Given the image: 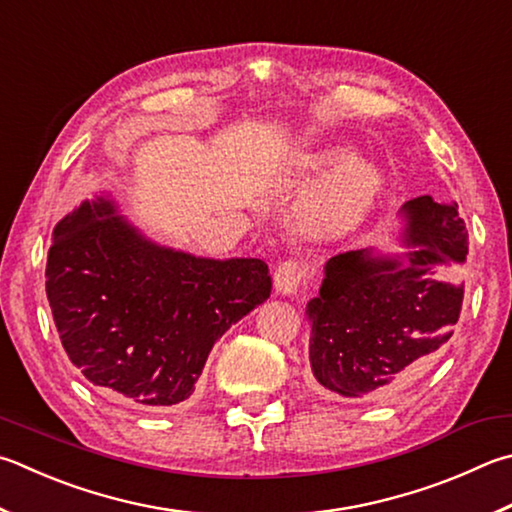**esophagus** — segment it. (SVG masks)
Instances as JSON below:
<instances>
[{
    "label": "esophagus",
    "instance_id": "esophagus-1",
    "mask_svg": "<svg viewBox=\"0 0 512 512\" xmlns=\"http://www.w3.org/2000/svg\"><path fill=\"white\" fill-rule=\"evenodd\" d=\"M306 277H309V266L300 259H286L275 271V291L282 295H293L300 291Z\"/></svg>",
    "mask_w": 512,
    "mask_h": 512
}]
</instances>
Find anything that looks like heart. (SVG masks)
<instances>
[{
  "label": "heart",
  "instance_id": "1",
  "mask_svg": "<svg viewBox=\"0 0 512 512\" xmlns=\"http://www.w3.org/2000/svg\"><path fill=\"white\" fill-rule=\"evenodd\" d=\"M318 176L327 190L315 194L309 203V221L315 230L329 235L356 226L380 192V176L349 152L322 154Z\"/></svg>",
  "mask_w": 512,
  "mask_h": 512
}]
</instances>
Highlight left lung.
Returning <instances> with one entry per match:
<instances>
[{
	"instance_id": "obj_1",
	"label": "left lung",
	"mask_w": 512,
	"mask_h": 512,
	"mask_svg": "<svg viewBox=\"0 0 512 512\" xmlns=\"http://www.w3.org/2000/svg\"><path fill=\"white\" fill-rule=\"evenodd\" d=\"M457 208L423 194L401 208L403 244L412 248L403 257L362 248L329 259L320 295L306 306L320 394H394L452 338L463 304V284L452 273L468 255Z\"/></svg>"
}]
</instances>
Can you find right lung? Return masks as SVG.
I'll return each mask as SVG.
<instances>
[{"label":"right lung","mask_w":512,"mask_h":512,"mask_svg":"<svg viewBox=\"0 0 512 512\" xmlns=\"http://www.w3.org/2000/svg\"><path fill=\"white\" fill-rule=\"evenodd\" d=\"M271 295L262 259H208L154 244L96 197L53 230L46 297L89 383L136 407L190 398L210 349Z\"/></svg>","instance_id":"1"}]
</instances>
